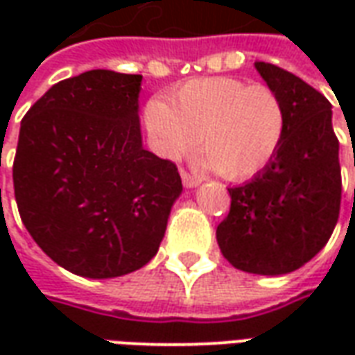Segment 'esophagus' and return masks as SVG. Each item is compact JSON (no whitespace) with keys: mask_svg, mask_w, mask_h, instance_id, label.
Masks as SVG:
<instances>
[{"mask_svg":"<svg viewBox=\"0 0 355 355\" xmlns=\"http://www.w3.org/2000/svg\"><path fill=\"white\" fill-rule=\"evenodd\" d=\"M180 177H182V184H184L186 188H196V186L201 184V178L193 177V175H190V173L184 169H180Z\"/></svg>","mask_w":355,"mask_h":355,"instance_id":"34e87169","label":"esophagus"}]
</instances>
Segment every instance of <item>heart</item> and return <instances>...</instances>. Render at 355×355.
Returning <instances> with one entry per match:
<instances>
[{
  "instance_id": "obj_1",
  "label": "heart",
  "mask_w": 355,
  "mask_h": 355,
  "mask_svg": "<svg viewBox=\"0 0 355 355\" xmlns=\"http://www.w3.org/2000/svg\"><path fill=\"white\" fill-rule=\"evenodd\" d=\"M144 123L165 157L180 159L200 144L205 154L201 165L228 180H245L266 169L279 152L287 110L268 85L201 78L173 91L167 102H148Z\"/></svg>"
}]
</instances>
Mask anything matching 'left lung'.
I'll return each instance as SVG.
<instances>
[{
  "instance_id": "8db88e82",
  "label": "left lung",
  "mask_w": 355,
  "mask_h": 355,
  "mask_svg": "<svg viewBox=\"0 0 355 355\" xmlns=\"http://www.w3.org/2000/svg\"><path fill=\"white\" fill-rule=\"evenodd\" d=\"M257 70L282 96L287 131L266 169L228 188L230 213L216 241L232 266L261 275L295 272L325 247L340 211L343 178L331 102L270 62Z\"/></svg>"
}]
</instances>
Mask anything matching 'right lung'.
Here are the masks:
<instances>
[{"label":"right lung","instance_id":"obj_1","mask_svg":"<svg viewBox=\"0 0 355 355\" xmlns=\"http://www.w3.org/2000/svg\"><path fill=\"white\" fill-rule=\"evenodd\" d=\"M140 81L89 70L53 85L20 123V218L43 253L76 275L106 279L148 264L182 192L177 165L142 148Z\"/></svg>","mask_w":355,"mask_h":355}]
</instances>
